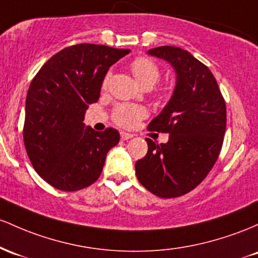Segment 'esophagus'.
Wrapping results in <instances>:
<instances>
[{"instance_id": "34e87169", "label": "esophagus", "mask_w": 258, "mask_h": 258, "mask_svg": "<svg viewBox=\"0 0 258 258\" xmlns=\"http://www.w3.org/2000/svg\"><path fill=\"white\" fill-rule=\"evenodd\" d=\"M133 138V134H129V133L121 132L120 133V139L121 140H129V139Z\"/></svg>"}]
</instances>
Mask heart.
<instances>
[{
    "label": "heart",
    "instance_id": "obj_1",
    "mask_svg": "<svg viewBox=\"0 0 258 258\" xmlns=\"http://www.w3.org/2000/svg\"><path fill=\"white\" fill-rule=\"evenodd\" d=\"M130 71L134 75L139 85L143 88H152L160 79V68L151 58L147 57H138L130 64ZM109 75L103 79L102 88H106ZM147 115V111L141 106L137 105H119L115 107L113 112V120L123 128H132Z\"/></svg>",
    "mask_w": 258,
    "mask_h": 258
}]
</instances>
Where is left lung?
Returning a JSON list of instances; mask_svg holds the SVG:
<instances>
[{"label":"left lung","mask_w":258,"mask_h":258,"mask_svg":"<svg viewBox=\"0 0 258 258\" xmlns=\"http://www.w3.org/2000/svg\"><path fill=\"white\" fill-rule=\"evenodd\" d=\"M147 53L173 66L176 84L169 102L147 126L169 134V140L157 145L147 138L149 150L135 172L153 195L178 198L195 189L215 166L227 126L225 101L212 72L190 52L161 46Z\"/></svg>","instance_id":"8db88e82"}]
</instances>
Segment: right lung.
<instances>
[{
  "label": "right lung",
  "mask_w": 258,
  "mask_h": 258,
  "mask_svg": "<svg viewBox=\"0 0 258 258\" xmlns=\"http://www.w3.org/2000/svg\"><path fill=\"white\" fill-rule=\"evenodd\" d=\"M129 52L94 43L69 46L34 77L23 138L34 169L56 189L77 191L94 184L107 152L119 143L115 129L96 132L83 121L89 105L100 97L109 67Z\"/></svg>",
  "instance_id": "obj_1"
}]
</instances>
